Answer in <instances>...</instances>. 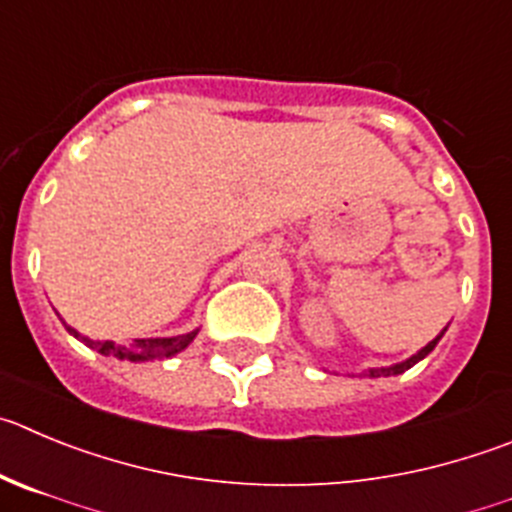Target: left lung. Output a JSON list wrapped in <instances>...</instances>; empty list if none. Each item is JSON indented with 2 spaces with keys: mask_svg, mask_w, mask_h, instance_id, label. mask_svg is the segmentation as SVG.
Returning <instances> with one entry per match:
<instances>
[{
  "mask_svg": "<svg viewBox=\"0 0 512 512\" xmlns=\"http://www.w3.org/2000/svg\"><path fill=\"white\" fill-rule=\"evenodd\" d=\"M444 331H447V328H444ZM444 331L439 333V336L434 338V341H429L427 346L422 348V351H417V353H414L412 358H407V361H401V364H394V366H381V369H369V371H366V376H371V379H379V376H396V374H404V371L412 369L414 364H419V361H422L424 356H429V353L434 351V346H437L439 338L444 336Z\"/></svg>",
  "mask_w": 512,
  "mask_h": 512,
  "instance_id": "left-lung-1",
  "label": "left lung"
}]
</instances>
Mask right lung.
<instances>
[{"label":"right lung","mask_w":512,"mask_h":512,"mask_svg":"<svg viewBox=\"0 0 512 512\" xmlns=\"http://www.w3.org/2000/svg\"><path fill=\"white\" fill-rule=\"evenodd\" d=\"M65 328H68V331L73 333L78 341H83L85 346L95 348V351L103 353V356L121 358V361H151V358H169V356H174V353L184 351V348L194 341V336H197V331H191V333H184V336L136 338V341H131V343H113V341H90L88 336H80V333L75 331V328H70L68 323H65Z\"/></svg>","instance_id":"add662e5"}]
</instances>
